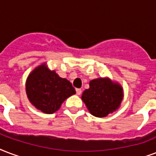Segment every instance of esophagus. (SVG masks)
I'll return each mask as SVG.
<instances>
[{
    "label": "esophagus",
    "mask_w": 156,
    "mask_h": 156,
    "mask_svg": "<svg viewBox=\"0 0 156 156\" xmlns=\"http://www.w3.org/2000/svg\"><path fill=\"white\" fill-rule=\"evenodd\" d=\"M76 93H77V95H81L82 94V90H81L80 88H77L76 89Z\"/></svg>",
    "instance_id": "obj_1"
}]
</instances>
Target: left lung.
<instances>
[{
    "mask_svg": "<svg viewBox=\"0 0 156 156\" xmlns=\"http://www.w3.org/2000/svg\"><path fill=\"white\" fill-rule=\"evenodd\" d=\"M89 86L83 91L82 100L92 115L105 117L120 106L123 98L120 84L109 78H100L90 81Z\"/></svg>",
    "mask_w": 156,
    "mask_h": 156,
    "instance_id": "8db88e82",
    "label": "left lung"
}]
</instances>
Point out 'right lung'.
<instances>
[{"label": "right lung", "mask_w": 156, "mask_h": 156, "mask_svg": "<svg viewBox=\"0 0 156 156\" xmlns=\"http://www.w3.org/2000/svg\"><path fill=\"white\" fill-rule=\"evenodd\" d=\"M26 93L29 101L37 110L46 114H53L76 91L69 81L60 78L55 71L50 70L46 64H42L28 75Z\"/></svg>", "instance_id": "obj_1"}]
</instances>
